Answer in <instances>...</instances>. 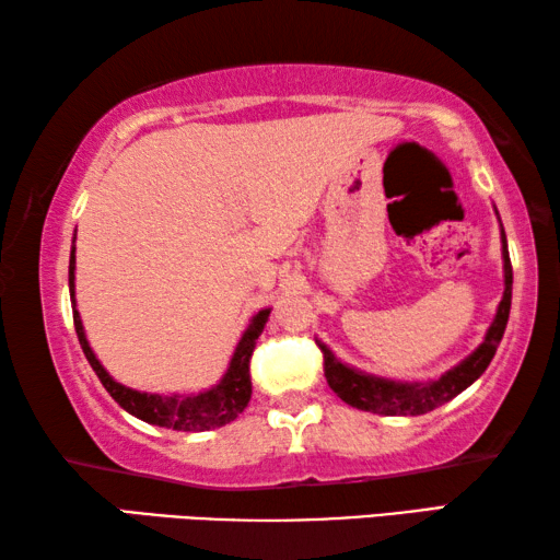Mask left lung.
Segmentation results:
<instances>
[{
  "label": "left lung",
  "mask_w": 560,
  "mask_h": 560,
  "mask_svg": "<svg viewBox=\"0 0 560 560\" xmlns=\"http://www.w3.org/2000/svg\"><path fill=\"white\" fill-rule=\"evenodd\" d=\"M499 214V212H497ZM501 222V220H499ZM501 259H504V296L499 301L497 316L487 328V336L481 343L471 350V353L452 365L430 381H393V377H381L338 360L334 350H330L324 340H316L318 348L324 350V373L340 400L348 402L358 410L373 412V415H387V417H417L424 412H432L434 407L450 402L452 397L467 390V387L479 381L481 373L487 371L491 358H494L497 348L504 338V330L509 324L511 311V283H514V271H511L509 259V244L504 226H501Z\"/></svg>",
  "instance_id": "1"
}]
</instances>
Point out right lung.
I'll list each match as a JSON object with an SVG mask.
<instances>
[{
	"label": "right lung",
	"instance_id": "add662e5",
	"mask_svg": "<svg viewBox=\"0 0 560 560\" xmlns=\"http://www.w3.org/2000/svg\"><path fill=\"white\" fill-rule=\"evenodd\" d=\"M75 242V234H73ZM69 291H71V306H73V326L75 336H79V343L83 348V355L89 358L93 371H96L98 381L103 387L110 393L113 400H116L122 410L130 412L138 420L148 424H158V428L177 430V432H207L217 430L230 424L232 420L244 412V407L252 400V377H249V360L254 353V346H257V338L261 336L264 326H267L271 308H261L259 314H254L249 326L236 343L230 365H226L224 375L220 383L207 387L200 393H143L132 390V387L113 381V375L101 365V360L93 353V348L86 338V330H83L81 314L75 311V244L71 246V259H69Z\"/></svg>",
	"mask_w": 560,
	"mask_h": 560
}]
</instances>
